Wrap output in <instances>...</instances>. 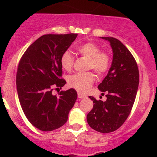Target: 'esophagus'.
I'll use <instances>...</instances> for the list:
<instances>
[{
	"instance_id": "34e87169",
	"label": "esophagus",
	"mask_w": 157,
	"mask_h": 157,
	"mask_svg": "<svg viewBox=\"0 0 157 157\" xmlns=\"http://www.w3.org/2000/svg\"><path fill=\"white\" fill-rule=\"evenodd\" d=\"M78 98H85L86 96L82 95V94H78Z\"/></svg>"
}]
</instances>
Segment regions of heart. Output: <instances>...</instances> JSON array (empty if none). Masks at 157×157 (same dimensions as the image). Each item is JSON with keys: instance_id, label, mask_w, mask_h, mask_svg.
<instances>
[{"instance_id": "1", "label": "heart", "mask_w": 157, "mask_h": 157, "mask_svg": "<svg viewBox=\"0 0 157 157\" xmlns=\"http://www.w3.org/2000/svg\"><path fill=\"white\" fill-rule=\"evenodd\" d=\"M77 51L82 56L88 59L86 69H93L98 75H103L108 71L111 63V57L108 53L100 51L97 45L92 42L85 43L77 48ZM61 65L63 69H71L74 62V57L71 51H63L60 59ZM70 87L80 93H86L94 81V76L91 72L77 73L71 75L67 78Z\"/></svg>"}]
</instances>
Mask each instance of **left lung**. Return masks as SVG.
I'll use <instances>...</instances> for the list:
<instances>
[{"label": "left lung", "mask_w": 157, "mask_h": 157, "mask_svg": "<svg viewBox=\"0 0 157 157\" xmlns=\"http://www.w3.org/2000/svg\"><path fill=\"white\" fill-rule=\"evenodd\" d=\"M110 43L113 60L108 74L98 86L106 100L97 101L87 114L89 125L101 133L114 132L127 119L136 98L139 83L138 66L134 56L119 40L113 37H101Z\"/></svg>", "instance_id": "1"}]
</instances>
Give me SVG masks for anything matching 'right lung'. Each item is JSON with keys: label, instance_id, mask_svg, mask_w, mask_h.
I'll list each match as a JSON object with an SVG mask.
<instances>
[{"label": "right lung", "instance_id": "right-lung-1", "mask_svg": "<svg viewBox=\"0 0 157 157\" xmlns=\"http://www.w3.org/2000/svg\"><path fill=\"white\" fill-rule=\"evenodd\" d=\"M78 34H46L38 38L23 53L16 74L17 92L21 106L32 125L44 132L57 129L67 121L76 102V90L70 89L53 95V87L61 89L60 62Z\"/></svg>", "mask_w": 157, "mask_h": 157}]
</instances>
